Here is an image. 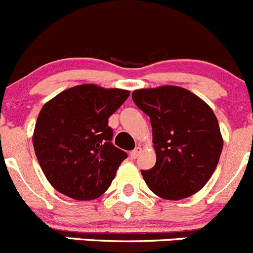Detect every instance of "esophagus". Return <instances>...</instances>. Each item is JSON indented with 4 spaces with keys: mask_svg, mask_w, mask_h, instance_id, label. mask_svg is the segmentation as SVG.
<instances>
[{
    "mask_svg": "<svg viewBox=\"0 0 253 253\" xmlns=\"http://www.w3.org/2000/svg\"><path fill=\"white\" fill-rule=\"evenodd\" d=\"M141 152H142V147H141V146H138V147H136L131 153H129V156H131V159H136V157H137Z\"/></svg>",
    "mask_w": 253,
    "mask_h": 253,
    "instance_id": "1",
    "label": "esophagus"
}]
</instances>
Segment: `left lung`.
<instances>
[{
    "label": "left lung",
    "mask_w": 253,
    "mask_h": 253,
    "mask_svg": "<svg viewBox=\"0 0 253 253\" xmlns=\"http://www.w3.org/2000/svg\"><path fill=\"white\" fill-rule=\"evenodd\" d=\"M148 115L156 165L141 171L150 190L165 200H182L201 190L218 164L223 140L212 108L188 89L160 86L132 92Z\"/></svg>",
    "instance_id": "obj_1"
}]
</instances>
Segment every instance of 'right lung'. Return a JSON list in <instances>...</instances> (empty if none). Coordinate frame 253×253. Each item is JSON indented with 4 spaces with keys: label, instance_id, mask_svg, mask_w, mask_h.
<instances>
[{
    "label": "right lung",
    "instance_id": "1",
    "mask_svg": "<svg viewBox=\"0 0 253 253\" xmlns=\"http://www.w3.org/2000/svg\"><path fill=\"white\" fill-rule=\"evenodd\" d=\"M129 91L93 84L65 89L41 108L32 142L52 187L77 201L107 191L127 153L111 142L108 119Z\"/></svg>",
    "mask_w": 253,
    "mask_h": 253
}]
</instances>
